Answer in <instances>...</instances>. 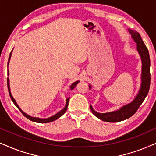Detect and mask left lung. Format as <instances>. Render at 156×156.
Segmentation results:
<instances>
[{
    "instance_id": "obj_1",
    "label": "left lung",
    "mask_w": 156,
    "mask_h": 156,
    "mask_svg": "<svg viewBox=\"0 0 156 156\" xmlns=\"http://www.w3.org/2000/svg\"><path fill=\"white\" fill-rule=\"evenodd\" d=\"M130 34H132V37L133 38L135 43H137V49L141 56L142 63V84L139 91V93L136 96L133 101L129 104H127L119 109V111H113L105 113H100L95 111L90 105V110L92 113L98 118L101 119L102 121L107 122H119L121 121L125 120L137 112L139 107L141 105L144 100L148 94L150 85H151V60H150V55L148 50L143 43L140 34L137 32H134L132 30H129ZM90 88L91 87L90 86Z\"/></svg>"
}]
</instances>
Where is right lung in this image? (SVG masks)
Wrapping results in <instances>:
<instances>
[{
    "instance_id": "add662e5",
    "label": "right lung",
    "mask_w": 156,
    "mask_h": 156,
    "mask_svg": "<svg viewBox=\"0 0 156 156\" xmlns=\"http://www.w3.org/2000/svg\"><path fill=\"white\" fill-rule=\"evenodd\" d=\"M11 56V53H10V55H9V61H8V64H9V61H10ZM9 70H8V75H9ZM78 82H79V81H76V82H74V83H73V84H72V85H71V87H70V89L72 90L73 89H74V88L75 87V86H76V84H78ZM7 86H8V90H9V95H10V97H11V101H13V103H14V105H16V106L17 108H19V110L21 112H22V114L24 115V116L25 117H26V118H27L28 119H30V120L32 121V122H37V123H49V122H53V121L56 120V119H58L59 117H61V116H63V115L64 114L65 112H66V110H67V108H68V105H69V98H67V99H66V106H65L64 108H63V110H61V111H60V112H58V113H56V114H55V115H54V116H53L50 117V118H48V119H43L35 118V117H32V116H29V115L26 114V113H24V112H23V111H22V110H21V108H19V105H17V103H16V101H15V100L13 99V96L11 95V91H10V85H9V78H7Z\"/></svg>"
}]
</instances>
